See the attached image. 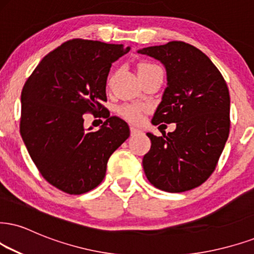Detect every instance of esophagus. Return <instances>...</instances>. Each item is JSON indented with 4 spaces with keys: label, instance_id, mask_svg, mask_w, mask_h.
I'll list each match as a JSON object with an SVG mask.
<instances>
[{
    "label": "esophagus",
    "instance_id": "1",
    "mask_svg": "<svg viewBox=\"0 0 254 254\" xmlns=\"http://www.w3.org/2000/svg\"><path fill=\"white\" fill-rule=\"evenodd\" d=\"M141 132V129L140 128H137L135 126H130V133H132V135H135V134Z\"/></svg>",
    "mask_w": 254,
    "mask_h": 254
}]
</instances>
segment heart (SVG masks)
<instances>
[{
	"label": "heart",
	"mask_w": 254,
	"mask_h": 254,
	"mask_svg": "<svg viewBox=\"0 0 254 254\" xmlns=\"http://www.w3.org/2000/svg\"><path fill=\"white\" fill-rule=\"evenodd\" d=\"M153 67V64H143L139 67L140 69H145V68ZM145 111V106L142 105H136V103H133V105H127L121 109L122 117H125L127 120L132 122H140L142 119V113Z\"/></svg>",
	"instance_id": "b5f03b06"
}]
</instances>
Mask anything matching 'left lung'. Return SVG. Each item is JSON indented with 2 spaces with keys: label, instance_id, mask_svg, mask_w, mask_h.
<instances>
[{
  "label": "left lung",
  "instance_id": "left-lung-1",
  "mask_svg": "<svg viewBox=\"0 0 254 254\" xmlns=\"http://www.w3.org/2000/svg\"><path fill=\"white\" fill-rule=\"evenodd\" d=\"M160 61L167 87L153 125L175 124L162 136L147 133L151 149L143 171L156 189L180 193L195 189L213 173L230 133V93L223 75L195 47L181 41L139 49Z\"/></svg>",
  "mask_w": 254,
  "mask_h": 254
}]
</instances>
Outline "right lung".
<instances>
[{"mask_svg":"<svg viewBox=\"0 0 254 254\" xmlns=\"http://www.w3.org/2000/svg\"><path fill=\"white\" fill-rule=\"evenodd\" d=\"M130 47L74 39L47 54L24 83L20 132L42 177L69 194L101 184L109 156L129 136L119 117L106 119L96 132L84 128L83 114L101 109L112 64Z\"/></svg>","mask_w":254,"mask_h":254,"instance_id":"obj_1","label":"right lung"}]
</instances>
